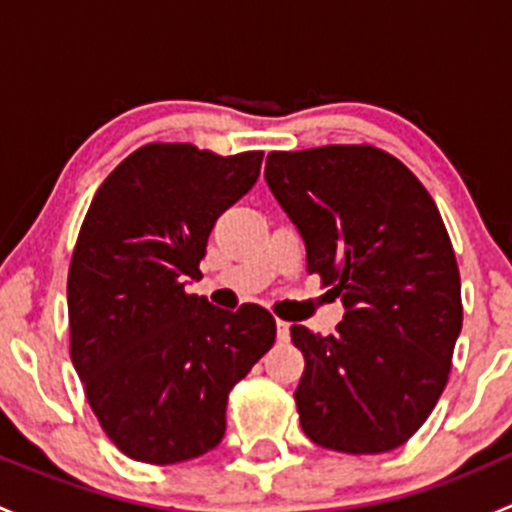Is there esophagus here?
<instances>
[{
	"label": "esophagus",
	"instance_id": "1",
	"mask_svg": "<svg viewBox=\"0 0 512 512\" xmlns=\"http://www.w3.org/2000/svg\"><path fill=\"white\" fill-rule=\"evenodd\" d=\"M275 324H277V339H280V342H287V339H289V324L285 322V319H275Z\"/></svg>",
	"mask_w": 512,
	"mask_h": 512
}]
</instances>
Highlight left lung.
I'll return each mask as SVG.
<instances>
[{"label":"left lung","mask_w":512,"mask_h":512,"mask_svg":"<svg viewBox=\"0 0 512 512\" xmlns=\"http://www.w3.org/2000/svg\"><path fill=\"white\" fill-rule=\"evenodd\" d=\"M265 178L309 275L342 297L329 337L292 324L307 438L342 453L404 446L446 389L463 324L456 252L421 180L374 146L272 151Z\"/></svg>","instance_id":"left-lung-1"}]
</instances>
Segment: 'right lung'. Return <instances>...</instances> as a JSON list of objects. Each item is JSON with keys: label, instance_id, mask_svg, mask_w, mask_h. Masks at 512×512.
<instances>
[{"label": "right lung", "instance_id": "right-lung-1", "mask_svg": "<svg viewBox=\"0 0 512 512\" xmlns=\"http://www.w3.org/2000/svg\"><path fill=\"white\" fill-rule=\"evenodd\" d=\"M262 156L148 143L91 200L66 285L71 361L101 428L133 461L170 466L213 451L232 386L275 344L260 304L227 312L185 292Z\"/></svg>", "mask_w": 512, "mask_h": 512}]
</instances>
